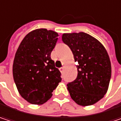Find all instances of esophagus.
I'll use <instances>...</instances> for the list:
<instances>
[{
  "label": "esophagus",
  "instance_id": "1",
  "mask_svg": "<svg viewBox=\"0 0 121 121\" xmlns=\"http://www.w3.org/2000/svg\"><path fill=\"white\" fill-rule=\"evenodd\" d=\"M64 69H65V66H63L62 67L60 68V71L61 72H63L64 71Z\"/></svg>",
  "mask_w": 121,
  "mask_h": 121
}]
</instances>
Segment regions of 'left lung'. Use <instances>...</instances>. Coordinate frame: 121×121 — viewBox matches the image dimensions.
Listing matches in <instances>:
<instances>
[{
	"instance_id": "1",
	"label": "left lung",
	"mask_w": 121,
	"mask_h": 121,
	"mask_svg": "<svg viewBox=\"0 0 121 121\" xmlns=\"http://www.w3.org/2000/svg\"><path fill=\"white\" fill-rule=\"evenodd\" d=\"M63 43L71 49L77 62V78L68 83L71 98L81 106L91 105L107 93L112 74L110 59L103 44L85 32L65 33Z\"/></svg>"
}]
</instances>
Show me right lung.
<instances>
[{
  "label": "right lung",
  "instance_id": "1",
  "mask_svg": "<svg viewBox=\"0 0 121 121\" xmlns=\"http://www.w3.org/2000/svg\"><path fill=\"white\" fill-rule=\"evenodd\" d=\"M58 34L40 28L32 30L22 39L14 56L13 77L22 97L34 105H43L52 96L61 81L51 52Z\"/></svg>",
  "mask_w": 121,
  "mask_h": 121
}]
</instances>
